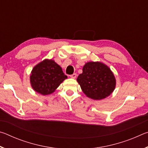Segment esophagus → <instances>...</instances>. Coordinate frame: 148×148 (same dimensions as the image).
Listing matches in <instances>:
<instances>
[{"mask_svg":"<svg viewBox=\"0 0 148 148\" xmlns=\"http://www.w3.org/2000/svg\"><path fill=\"white\" fill-rule=\"evenodd\" d=\"M76 74H75V73H74L73 74H72V75H71V76H70V77H71V78H73V79H75L76 77Z\"/></svg>","mask_w":148,"mask_h":148,"instance_id":"esophagus-1","label":"esophagus"}]
</instances>
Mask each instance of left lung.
<instances>
[{
    "label": "left lung",
    "mask_w": 148,
    "mask_h": 148,
    "mask_svg": "<svg viewBox=\"0 0 148 148\" xmlns=\"http://www.w3.org/2000/svg\"><path fill=\"white\" fill-rule=\"evenodd\" d=\"M83 72L77 78L82 91L89 98L101 100L111 95L116 88L114 74L106 64L101 62H86Z\"/></svg>",
    "instance_id": "left-lung-1"
}]
</instances>
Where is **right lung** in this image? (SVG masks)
Masks as SVG:
<instances>
[{
  "mask_svg": "<svg viewBox=\"0 0 148 148\" xmlns=\"http://www.w3.org/2000/svg\"><path fill=\"white\" fill-rule=\"evenodd\" d=\"M67 76L55 61L46 59L34 66L30 75L32 88L38 93H53Z\"/></svg>",
  "mask_w": 148,
  "mask_h": 148,
  "instance_id": "obj_1",
  "label": "right lung"
}]
</instances>
